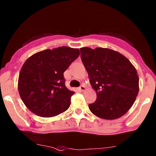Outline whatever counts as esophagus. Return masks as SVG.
I'll list each match as a JSON object with an SVG mask.
<instances>
[{
  "mask_svg": "<svg viewBox=\"0 0 156 156\" xmlns=\"http://www.w3.org/2000/svg\"><path fill=\"white\" fill-rule=\"evenodd\" d=\"M78 90L82 92V91H84L85 90V86L84 85H81V86L78 87Z\"/></svg>",
  "mask_w": 156,
  "mask_h": 156,
  "instance_id": "34e87169",
  "label": "esophagus"
}]
</instances>
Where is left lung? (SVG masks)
I'll return each mask as SVG.
<instances>
[{"mask_svg": "<svg viewBox=\"0 0 156 156\" xmlns=\"http://www.w3.org/2000/svg\"><path fill=\"white\" fill-rule=\"evenodd\" d=\"M96 100L89 104L93 114L105 119L122 117L130 109L139 91L137 70L119 52L109 48H80Z\"/></svg>", "mask_w": 156, "mask_h": 156, "instance_id": "left-lung-1", "label": "left lung"}]
</instances>
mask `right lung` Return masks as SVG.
<instances>
[{"label": "right lung", "instance_id": "obj_1", "mask_svg": "<svg viewBox=\"0 0 156 156\" xmlns=\"http://www.w3.org/2000/svg\"><path fill=\"white\" fill-rule=\"evenodd\" d=\"M78 48L62 46L42 51L29 57L19 77V92L26 107L39 117L64 112L74 92L65 85L63 73L78 58Z\"/></svg>", "mask_w": 156, "mask_h": 156}]
</instances>
